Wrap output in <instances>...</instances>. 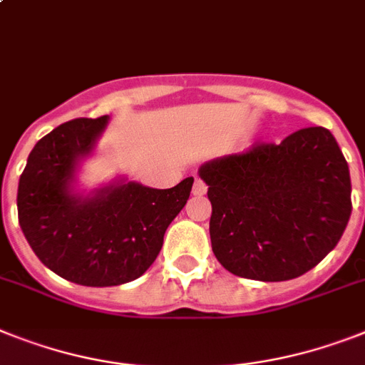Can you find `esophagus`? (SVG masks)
<instances>
[{"label":"esophagus","mask_w":365,"mask_h":365,"mask_svg":"<svg viewBox=\"0 0 365 365\" xmlns=\"http://www.w3.org/2000/svg\"><path fill=\"white\" fill-rule=\"evenodd\" d=\"M207 192V185H205L201 179L194 180V186H192V194L194 195H203Z\"/></svg>","instance_id":"obj_1"}]
</instances>
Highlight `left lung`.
Instances as JSON below:
<instances>
[{"instance_id": "1", "label": "left lung", "mask_w": 365, "mask_h": 365, "mask_svg": "<svg viewBox=\"0 0 365 365\" xmlns=\"http://www.w3.org/2000/svg\"><path fill=\"white\" fill-rule=\"evenodd\" d=\"M212 252L225 270L257 282L302 276L327 257L351 218V175L323 126L205 162Z\"/></svg>"}]
</instances>
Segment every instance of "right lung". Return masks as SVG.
I'll use <instances>...</instances> for the list:
<instances>
[{
    "mask_svg": "<svg viewBox=\"0 0 365 365\" xmlns=\"http://www.w3.org/2000/svg\"><path fill=\"white\" fill-rule=\"evenodd\" d=\"M108 125L72 119L37 141L18 182V222L42 263L87 287L140 278L160 254L164 233L190 197L194 177L168 190L119 179L93 194L74 190L76 170Z\"/></svg>",
    "mask_w": 365,
    "mask_h": 365,
    "instance_id": "obj_1",
    "label": "right lung"
}]
</instances>
